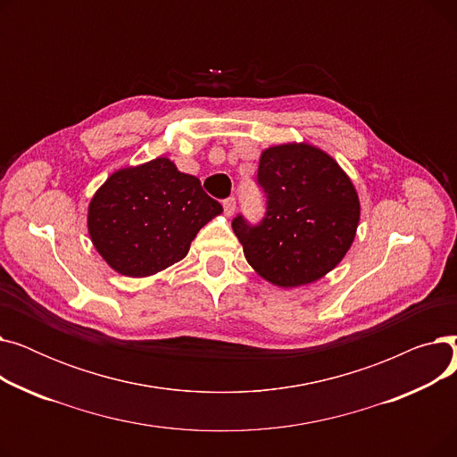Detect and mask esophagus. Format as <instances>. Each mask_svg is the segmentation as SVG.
<instances>
[{"mask_svg":"<svg viewBox=\"0 0 457 457\" xmlns=\"http://www.w3.org/2000/svg\"><path fill=\"white\" fill-rule=\"evenodd\" d=\"M222 205H224V212H226L228 216H231V214L235 212V209H237V202H235V198H228V200H224V202H222Z\"/></svg>","mask_w":457,"mask_h":457,"instance_id":"34e87169","label":"esophagus"}]
</instances>
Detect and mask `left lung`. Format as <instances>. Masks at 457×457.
<instances>
[{
    "label": "left lung",
    "instance_id": "obj_1",
    "mask_svg": "<svg viewBox=\"0 0 457 457\" xmlns=\"http://www.w3.org/2000/svg\"><path fill=\"white\" fill-rule=\"evenodd\" d=\"M257 181L267 214L250 226L241 214L231 226L250 267L272 285H309L339 265L359 226V196L331 155L307 142L262 150Z\"/></svg>",
    "mask_w": 457,
    "mask_h": 457
}]
</instances>
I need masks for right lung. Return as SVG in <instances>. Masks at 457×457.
I'll list each match as a JSON object with an SVG mask.
<instances>
[{
	"label": "right lung",
	"mask_w": 457,
	"mask_h": 457,
	"mask_svg": "<svg viewBox=\"0 0 457 457\" xmlns=\"http://www.w3.org/2000/svg\"><path fill=\"white\" fill-rule=\"evenodd\" d=\"M222 205L198 178L166 157L112 172L88 204L94 248L122 276H154L181 261L198 231Z\"/></svg>",
	"instance_id": "right-lung-1"
}]
</instances>
